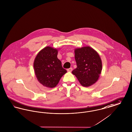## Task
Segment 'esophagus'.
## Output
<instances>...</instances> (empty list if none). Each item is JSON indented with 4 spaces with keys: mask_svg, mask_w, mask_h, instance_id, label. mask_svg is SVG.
<instances>
[{
    "mask_svg": "<svg viewBox=\"0 0 132 132\" xmlns=\"http://www.w3.org/2000/svg\"><path fill=\"white\" fill-rule=\"evenodd\" d=\"M72 70V69L71 68H69V69H67V71H68V72H71V71Z\"/></svg>",
    "mask_w": 132,
    "mask_h": 132,
    "instance_id": "34e87169",
    "label": "esophagus"
}]
</instances>
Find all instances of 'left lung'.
Segmentation results:
<instances>
[{
  "label": "left lung",
  "mask_w": 132,
  "mask_h": 132,
  "mask_svg": "<svg viewBox=\"0 0 132 132\" xmlns=\"http://www.w3.org/2000/svg\"><path fill=\"white\" fill-rule=\"evenodd\" d=\"M77 68L72 70L80 85L88 87L98 79L102 70L101 59L97 52L90 46H84L75 50Z\"/></svg>",
  "instance_id": "1"
}]
</instances>
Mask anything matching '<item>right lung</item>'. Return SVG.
Here are the masks:
<instances>
[{
	"label": "right lung",
	"mask_w": 132,
	"mask_h": 132,
	"mask_svg": "<svg viewBox=\"0 0 132 132\" xmlns=\"http://www.w3.org/2000/svg\"><path fill=\"white\" fill-rule=\"evenodd\" d=\"M57 53V49L46 46L35 57L34 62L35 76L38 81L44 87H56L62 76L67 72L58 59Z\"/></svg>",
	"instance_id": "1"
}]
</instances>
